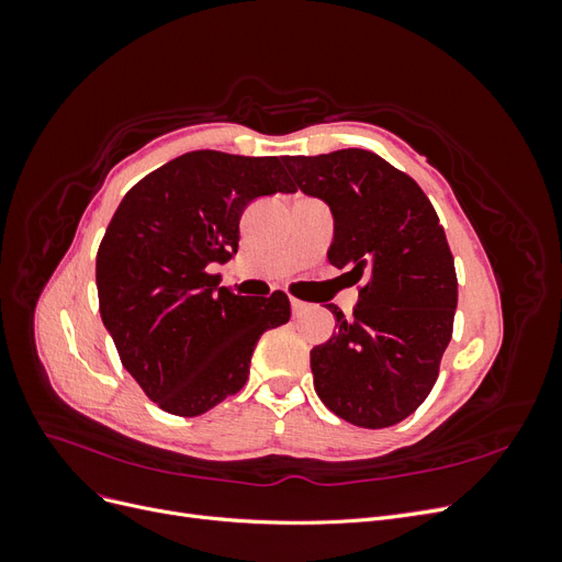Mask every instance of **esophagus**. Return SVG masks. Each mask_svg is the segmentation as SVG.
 I'll list each match as a JSON object with an SVG mask.
<instances>
[{"label": "esophagus", "instance_id": "esophagus-1", "mask_svg": "<svg viewBox=\"0 0 562 562\" xmlns=\"http://www.w3.org/2000/svg\"><path fill=\"white\" fill-rule=\"evenodd\" d=\"M291 310H293V316H302L304 312L310 310V304H307V302H302V300L291 297Z\"/></svg>", "mask_w": 562, "mask_h": 562}]
</instances>
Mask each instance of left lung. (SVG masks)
Wrapping results in <instances>:
<instances>
[{
  "label": "left lung",
  "mask_w": 562,
  "mask_h": 562,
  "mask_svg": "<svg viewBox=\"0 0 562 562\" xmlns=\"http://www.w3.org/2000/svg\"><path fill=\"white\" fill-rule=\"evenodd\" d=\"M293 187L328 203L333 267L361 283L353 316L312 349L314 389L356 427H394L429 396L452 337L454 260L422 187L368 149L283 157Z\"/></svg>",
  "instance_id": "8db88e82"
}]
</instances>
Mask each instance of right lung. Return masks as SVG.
Segmentation results:
<instances>
[{"mask_svg": "<svg viewBox=\"0 0 562 562\" xmlns=\"http://www.w3.org/2000/svg\"><path fill=\"white\" fill-rule=\"evenodd\" d=\"M295 192L279 157L196 149L133 184L95 258L100 316L124 368L161 411L196 417L239 391L288 295L250 297L209 274L239 248L252 199Z\"/></svg>", "mask_w": 562, "mask_h": 562, "instance_id": "obj_1", "label": "right lung"}]
</instances>
